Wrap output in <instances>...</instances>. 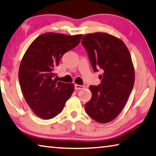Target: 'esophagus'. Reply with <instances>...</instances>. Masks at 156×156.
Segmentation results:
<instances>
[{
  "label": "esophagus",
  "mask_w": 156,
  "mask_h": 156,
  "mask_svg": "<svg viewBox=\"0 0 156 156\" xmlns=\"http://www.w3.org/2000/svg\"><path fill=\"white\" fill-rule=\"evenodd\" d=\"M84 86L80 85V84H75V89L76 90H80L82 89H84Z\"/></svg>",
  "instance_id": "esophagus-1"
}]
</instances>
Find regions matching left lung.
Segmentation results:
<instances>
[{"label": "left lung", "instance_id": "left-lung-1", "mask_svg": "<svg viewBox=\"0 0 156 156\" xmlns=\"http://www.w3.org/2000/svg\"><path fill=\"white\" fill-rule=\"evenodd\" d=\"M85 48L95 72L100 67V85H90L92 97L84 108L93 119L100 123L110 122L120 114L134 87L135 73L131 55L121 39L106 33L84 35Z\"/></svg>", "mask_w": 156, "mask_h": 156}]
</instances>
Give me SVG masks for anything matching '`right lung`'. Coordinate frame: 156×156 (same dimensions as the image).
<instances>
[{"label":"right lung","mask_w":156,"mask_h":156,"mask_svg":"<svg viewBox=\"0 0 156 156\" xmlns=\"http://www.w3.org/2000/svg\"><path fill=\"white\" fill-rule=\"evenodd\" d=\"M82 37L46 33L25 52L19 67L20 84L28 105L39 117L50 119L58 115L74 91V84L57 82L54 76L62 56L77 46Z\"/></svg>","instance_id":"right-lung-1"}]
</instances>
